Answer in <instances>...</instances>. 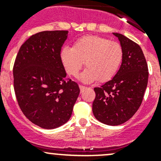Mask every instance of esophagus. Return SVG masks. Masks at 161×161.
I'll list each match as a JSON object with an SVG mask.
<instances>
[{
    "label": "esophagus",
    "mask_w": 161,
    "mask_h": 161,
    "mask_svg": "<svg viewBox=\"0 0 161 161\" xmlns=\"http://www.w3.org/2000/svg\"><path fill=\"white\" fill-rule=\"evenodd\" d=\"M79 89H80V91L81 92H82L84 90H86V87L84 86H82V85H79Z\"/></svg>",
    "instance_id": "esophagus-1"
}]
</instances>
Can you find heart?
<instances>
[{"instance_id": "1", "label": "heart", "mask_w": 161, "mask_h": 161, "mask_svg": "<svg viewBox=\"0 0 161 161\" xmlns=\"http://www.w3.org/2000/svg\"><path fill=\"white\" fill-rule=\"evenodd\" d=\"M123 58L121 45L99 36H84L78 39L72 48L64 47L61 51V59L68 74L75 76L85 61L87 67L81 74L84 82L97 79L104 82L114 76Z\"/></svg>"}]
</instances>
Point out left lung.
I'll return each instance as SVG.
<instances>
[{
  "mask_svg": "<svg viewBox=\"0 0 161 161\" xmlns=\"http://www.w3.org/2000/svg\"><path fill=\"white\" fill-rule=\"evenodd\" d=\"M123 51L122 62L111 80L94 88L92 113L100 122L119 125L129 120L142 103L148 83V66L140 47L124 35L113 32Z\"/></svg>",
  "mask_w": 161,
  "mask_h": 161,
  "instance_id": "1",
  "label": "left lung"
}]
</instances>
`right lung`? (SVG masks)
<instances>
[{
	"instance_id": "add662e5",
	"label": "right lung",
	"mask_w": 161,
	"mask_h": 161,
	"mask_svg": "<svg viewBox=\"0 0 161 161\" xmlns=\"http://www.w3.org/2000/svg\"><path fill=\"white\" fill-rule=\"evenodd\" d=\"M68 31H43L21 46L13 68L14 89L22 113L33 124L53 129L72 114L79 87L66 79L61 59Z\"/></svg>"
}]
</instances>
